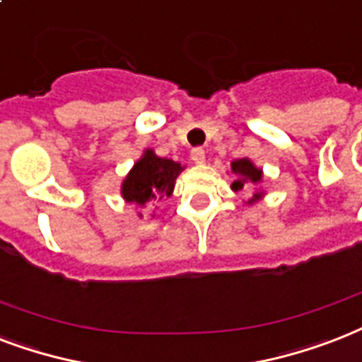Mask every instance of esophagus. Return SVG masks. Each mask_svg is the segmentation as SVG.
<instances>
[{
	"instance_id": "34e87169",
	"label": "esophagus",
	"mask_w": 362,
	"mask_h": 362,
	"mask_svg": "<svg viewBox=\"0 0 362 362\" xmlns=\"http://www.w3.org/2000/svg\"><path fill=\"white\" fill-rule=\"evenodd\" d=\"M190 158H192V162H196V164H202V162L206 160V151L202 149V147H194V149L190 151Z\"/></svg>"
}]
</instances>
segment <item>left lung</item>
<instances>
[{
  "label": "left lung",
  "mask_w": 362,
  "mask_h": 362,
  "mask_svg": "<svg viewBox=\"0 0 362 362\" xmlns=\"http://www.w3.org/2000/svg\"><path fill=\"white\" fill-rule=\"evenodd\" d=\"M232 172L238 175V181L232 183V189L234 190L243 189V185L247 183H259L260 177H262V172H260L259 168H255L253 162L247 160V158L232 162ZM255 198H259V194H255Z\"/></svg>",
  "instance_id": "8db88e82"
}]
</instances>
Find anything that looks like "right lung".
<instances>
[{
  "label": "right lung",
  "instance_id": "right-lung-1",
  "mask_svg": "<svg viewBox=\"0 0 362 362\" xmlns=\"http://www.w3.org/2000/svg\"><path fill=\"white\" fill-rule=\"evenodd\" d=\"M183 166L177 162L156 156L153 151H145L141 160L122 183V196L126 202L145 206L151 200H162L173 190L175 177L181 173Z\"/></svg>",
  "mask_w": 362,
  "mask_h": 362
}]
</instances>
